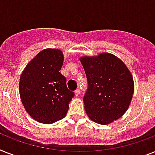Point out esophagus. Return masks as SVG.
I'll return each instance as SVG.
<instances>
[{
    "mask_svg": "<svg viewBox=\"0 0 155 155\" xmlns=\"http://www.w3.org/2000/svg\"><path fill=\"white\" fill-rule=\"evenodd\" d=\"M75 96H79L80 94V88H77V89L75 91Z\"/></svg>",
    "mask_w": 155,
    "mask_h": 155,
    "instance_id": "34e87169",
    "label": "esophagus"
}]
</instances>
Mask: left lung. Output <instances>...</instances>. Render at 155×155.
Masks as SVG:
<instances>
[{"mask_svg": "<svg viewBox=\"0 0 155 155\" xmlns=\"http://www.w3.org/2000/svg\"><path fill=\"white\" fill-rule=\"evenodd\" d=\"M84 68L88 87L84 108L88 117L101 125H108L127 111L133 98L134 84L125 64L110 53L80 58Z\"/></svg>", "mask_w": 155, "mask_h": 155, "instance_id": "1", "label": "left lung"}]
</instances>
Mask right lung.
Returning <instances> with one entry per match:
<instances>
[{
	"label": "right lung",
	"mask_w": 155,
	"mask_h": 155,
	"mask_svg": "<svg viewBox=\"0 0 155 155\" xmlns=\"http://www.w3.org/2000/svg\"><path fill=\"white\" fill-rule=\"evenodd\" d=\"M63 63L60 50L45 49L29 62L21 75V101L29 115L40 123L52 124L63 119L75 96L59 72Z\"/></svg>",
	"instance_id": "right-lung-1"
}]
</instances>
